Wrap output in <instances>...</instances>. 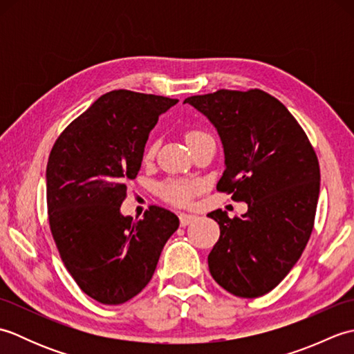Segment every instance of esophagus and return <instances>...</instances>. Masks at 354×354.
<instances>
[{
    "mask_svg": "<svg viewBox=\"0 0 354 354\" xmlns=\"http://www.w3.org/2000/svg\"><path fill=\"white\" fill-rule=\"evenodd\" d=\"M194 219H196V216H193V214H185V213L179 214V222H181V227H187V225H190Z\"/></svg>",
    "mask_w": 354,
    "mask_h": 354,
    "instance_id": "34e87169",
    "label": "esophagus"
}]
</instances>
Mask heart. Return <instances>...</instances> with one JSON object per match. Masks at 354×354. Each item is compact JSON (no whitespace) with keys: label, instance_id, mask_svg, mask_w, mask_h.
Segmentation results:
<instances>
[{"label":"heart","instance_id":"heart-1","mask_svg":"<svg viewBox=\"0 0 354 354\" xmlns=\"http://www.w3.org/2000/svg\"><path fill=\"white\" fill-rule=\"evenodd\" d=\"M205 135L207 133H204L202 131L193 129V131H189L185 133V141L189 142V145H192L193 141L205 137ZM153 153H155V145H150L146 150V156L150 158ZM196 192H198L196 184L183 183V181H170V183H165L161 187L162 196L175 205H189Z\"/></svg>","mask_w":354,"mask_h":354}]
</instances>
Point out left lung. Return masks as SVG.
I'll return each mask as SVG.
<instances>
[{"mask_svg": "<svg viewBox=\"0 0 354 354\" xmlns=\"http://www.w3.org/2000/svg\"><path fill=\"white\" fill-rule=\"evenodd\" d=\"M219 133L225 170L217 190L248 204L230 219L208 213L221 237L208 255L209 274L236 297L257 298L289 274L309 242L319 196V162L288 108L261 91L192 95Z\"/></svg>", "mask_w": 354, "mask_h": 354, "instance_id": "8db88e82", "label": "left lung"}]
</instances>
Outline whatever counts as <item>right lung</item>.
<instances>
[{"label":"right lung","mask_w":354,"mask_h":354,"mask_svg":"<svg viewBox=\"0 0 354 354\" xmlns=\"http://www.w3.org/2000/svg\"><path fill=\"white\" fill-rule=\"evenodd\" d=\"M176 99L115 89L59 135L47 164V207L65 268L95 301L117 306L146 288L165 242L179 227L152 205L133 221L120 213L158 117Z\"/></svg>","instance_id":"obj_1"}]
</instances>
